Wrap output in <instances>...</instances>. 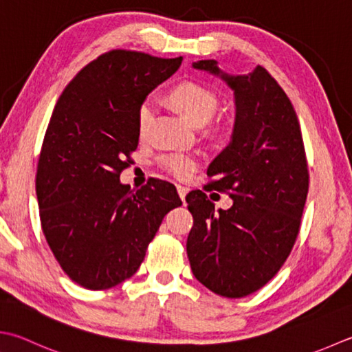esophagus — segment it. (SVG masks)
<instances>
[{
	"label": "esophagus",
	"instance_id": "1",
	"mask_svg": "<svg viewBox=\"0 0 352 352\" xmlns=\"http://www.w3.org/2000/svg\"><path fill=\"white\" fill-rule=\"evenodd\" d=\"M188 188H184V186H182V184H177V192H178V195H180V198H182V201H184V198H186V194H188Z\"/></svg>",
	"mask_w": 352,
	"mask_h": 352
}]
</instances>
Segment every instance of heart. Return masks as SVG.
Instances as JSON below:
<instances>
[{
	"mask_svg": "<svg viewBox=\"0 0 352 352\" xmlns=\"http://www.w3.org/2000/svg\"><path fill=\"white\" fill-rule=\"evenodd\" d=\"M169 102L186 120L195 126L208 123L218 108L217 94L208 87L197 84V82H182L175 88H172L169 93ZM153 116L154 103L144 100L139 108V114H137V128H139L140 135L148 131ZM157 163L163 170L184 180L195 170L197 157L188 153H170L162 155Z\"/></svg>",
	"mask_w": 352,
	"mask_h": 352,
	"instance_id": "heart-1",
	"label": "heart"
}]
</instances>
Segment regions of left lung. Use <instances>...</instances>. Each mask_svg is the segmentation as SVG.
Returning <instances> with one entry per match:
<instances>
[{"label":"left lung","mask_w":352,"mask_h":352,"mask_svg":"<svg viewBox=\"0 0 352 352\" xmlns=\"http://www.w3.org/2000/svg\"><path fill=\"white\" fill-rule=\"evenodd\" d=\"M221 78L235 96L230 143L209 164V186L227 190L230 209L215 210L204 192L186 197L194 217L186 243L194 276L224 298L264 287L290 254L308 194V164L298 116L265 68L232 76L215 59L192 64Z\"/></svg>","instance_id":"left-lung-1"}]
</instances>
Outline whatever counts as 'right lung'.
Returning <instances> with one entry per match:
<instances>
[{"label": "right lung", "mask_w": 352, "mask_h": 352, "mask_svg": "<svg viewBox=\"0 0 352 352\" xmlns=\"http://www.w3.org/2000/svg\"><path fill=\"white\" fill-rule=\"evenodd\" d=\"M183 58L111 50L65 87L45 131L36 172L41 226L68 278L107 290L133 276L164 215L182 206L174 186L120 183L139 144L137 114Z\"/></svg>", "instance_id": "obj_1"}]
</instances>
